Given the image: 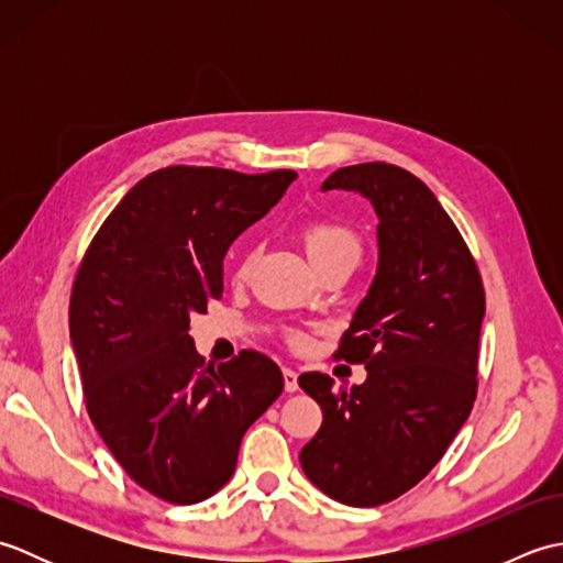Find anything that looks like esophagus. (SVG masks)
Returning a JSON list of instances; mask_svg holds the SVG:
<instances>
[{
    "instance_id": "34e87169",
    "label": "esophagus",
    "mask_w": 563,
    "mask_h": 563,
    "mask_svg": "<svg viewBox=\"0 0 563 563\" xmlns=\"http://www.w3.org/2000/svg\"><path fill=\"white\" fill-rule=\"evenodd\" d=\"M283 379H285V391L300 389V385H297V373L292 367H283Z\"/></svg>"
}]
</instances>
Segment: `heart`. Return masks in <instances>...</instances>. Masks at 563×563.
Segmentation results:
<instances>
[{"label": "heart", "mask_w": 563, "mask_h": 563, "mask_svg": "<svg viewBox=\"0 0 563 563\" xmlns=\"http://www.w3.org/2000/svg\"><path fill=\"white\" fill-rule=\"evenodd\" d=\"M305 239V249L309 258H312L314 266L319 268L321 263L329 261V258H336V256H361V242H357V236L353 234V230H349L345 224L339 222H312L305 227L302 232ZM251 258L254 254H249L242 266L236 271V278H244L249 266H251Z\"/></svg>", "instance_id": "obj_1"}]
</instances>
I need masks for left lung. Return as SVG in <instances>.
Instances as JSON below:
<instances>
[{
  "mask_svg": "<svg viewBox=\"0 0 563 563\" xmlns=\"http://www.w3.org/2000/svg\"><path fill=\"white\" fill-rule=\"evenodd\" d=\"M321 190H353L377 212V273L336 357L367 379L300 387L324 413L300 464L319 492L355 508L389 504L433 470L470 418L486 312L479 268L430 188L394 164L333 172Z\"/></svg>",
  "mask_w": 563,
  "mask_h": 563,
  "instance_id": "left-lung-1",
  "label": "left lung"
}]
</instances>
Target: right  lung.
Segmentation results:
<instances>
[{
  "label": "right lung",
  "instance_id": "obj_1",
  "mask_svg": "<svg viewBox=\"0 0 563 563\" xmlns=\"http://www.w3.org/2000/svg\"><path fill=\"white\" fill-rule=\"evenodd\" d=\"M295 178L166 166L128 190L77 271L69 339L89 418L130 479L169 504L220 492L283 391L263 353L206 365L188 327L222 295L227 249Z\"/></svg>",
  "mask_w": 563,
  "mask_h": 563
}]
</instances>
